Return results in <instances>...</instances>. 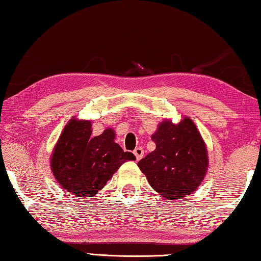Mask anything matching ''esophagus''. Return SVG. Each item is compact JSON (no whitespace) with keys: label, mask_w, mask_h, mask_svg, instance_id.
<instances>
[{"label":"esophagus","mask_w":261,"mask_h":261,"mask_svg":"<svg viewBox=\"0 0 261 261\" xmlns=\"http://www.w3.org/2000/svg\"><path fill=\"white\" fill-rule=\"evenodd\" d=\"M134 153H135V156H136L137 160H140V159L143 157V153H145V151H143V149H142L141 147H137V148L135 149Z\"/></svg>","instance_id":"1"}]
</instances>
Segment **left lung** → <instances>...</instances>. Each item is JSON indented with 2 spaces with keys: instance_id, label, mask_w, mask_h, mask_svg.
I'll list each match as a JSON object with an SVG mask.
<instances>
[{
  "instance_id": "1",
  "label": "left lung",
  "mask_w": 261,
  "mask_h": 261,
  "mask_svg": "<svg viewBox=\"0 0 261 261\" xmlns=\"http://www.w3.org/2000/svg\"><path fill=\"white\" fill-rule=\"evenodd\" d=\"M151 139L156 149L138 163L149 184L166 198L192 194L208 165L205 143L193 121L184 118L178 124L164 121Z\"/></svg>"
}]
</instances>
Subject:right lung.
I'll return each instance as SVG.
<instances>
[{"instance_id": "1", "label": "right lung", "mask_w": 261, "mask_h": 261, "mask_svg": "<svg viewBox=\"0 0 261 261\" xmlns=\"http://www.w3.org/2000/svg\"><path fill=\"white\" fill-rule=\"evenodd\" d=\"M90 121L71 119L51 157V169L59 185L77 197H92L104 187L120 166L135 160L114 142V132L107 129L92 137Z\"/></svg>"}]
</instances>
